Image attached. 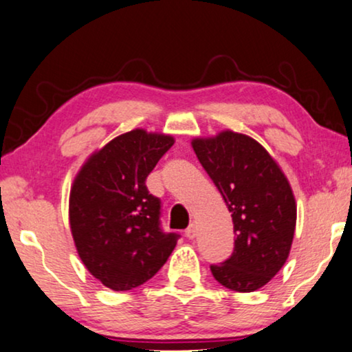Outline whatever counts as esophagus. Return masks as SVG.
Listing matches in <instances>:
<instances>
[{"instance_id": "1", "label": "esophagus", "mask_w": 352, "mask_h": 352, "mask_svg": "<svg viewBox=\"0 0 352 352\" xmlns=\"http://www.w3.org/2000/svg\"><path fill=\"white\" fill-rule=\"evenodd\" d=\"M185 236L188 237V239H195V237L197 236L196 226L195 225H190V228H188V230L185 231Z\"/></svg>"}]
</instances>
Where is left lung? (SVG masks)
Masks as SVG:
<instances>
[{
  "mask_svg": "<svg viewBox=\"0 0 352 352\" xmlns=\"http://www.w3.org/2000/svg\"><path fill=\"white\" fill-rule=\"evenodd\" d=\"M197 160L223 196L234 226V252L210 266L226 289L255 292L289 258L296 226L294 191L280 166L255 138L234 131L191 140Z\"/></svg>",
  "mask_w": 352,
  "mask_h": 352,
  "instance_id": "8db88e82",
  "label": "left lung"
}]
</instances>
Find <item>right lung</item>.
Wrapping results in <instances>:
<instances>
[{"label":"right lung","instance_id":"1","mask_svg":"<svg viewBox=\"0 0 352 352\" xmlns=\"http://www.w3.org/2000/svg\"><path fill=\"white\" fill-rule=\"evenodd\" d=\"M174 142L140 127L121 133L94 151L72 183L68 220L76 252L108 289L142 285L175 249L178 236L161 231L160 199L145 185Z\"/></svg>","mask_w":352,"mask_h":352}]
</instances>
